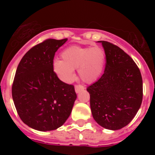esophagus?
Listing matches in <instances>:
<instances>
[{
	"label": "esophagus",
	"mask_w": 155,
	"mask_h": 155,
	"mask_svg": "<svg viewBox=\"0 0 155 155\" xmlns=\"http://www.w3.org/2000/svg\"><path fill=\"white\" fill-rule=\"evenodd\" d=\"M74 88H75V92H76L77 94L80 92L81 91H83V90L84 89V87H83V86H82V85H80V84H79V85H76V86H75Z\"/></svg>",
	"instance_id": "1"
}]
</instances>
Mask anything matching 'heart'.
I'll list each match as a JSON object with an SVG mask.
<instances>
[{"label":"heart","mask_w":155,"mask_h":155,"mask_svg":"<svg viewBox=\"0 0 155 155\" xmlns=\"http://www.w3.org/2000/svg\"><path fill=\"white\" fill-rule=\"evenodd\" d=\"M63 60L55 58L52 61L53 72L65 83H70L78 69L81 80L85 83L95 81L101 75L105 65V57L99 47H81L72 46L61 53Z\"/></svg>","instance_id":"b5f03b06"}]
</instances>
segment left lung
<instances>
[{"label": "left lung", "mask_w": 155, "mask_h": 155, "mask_svg": "<svg viewBox=\"0 0 155 155\" xmlns=\"http://www.w3.org/2000/svg\"><path fill=\"white\" fill-rule=\"evenodd\" d=\"M102 43L106 57L104 74L87 87L93 118L111 130L128 125L142 103L143 81L133 59L117 46L106 41Z\"/></svg>", "instance_id": "left-lung-1"}]
</instances>
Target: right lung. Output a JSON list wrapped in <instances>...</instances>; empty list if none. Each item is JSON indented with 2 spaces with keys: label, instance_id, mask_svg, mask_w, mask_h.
Wrapping results in <instances>:
<instances>
[{
  "label": "right lung",
  "instance_id": "1",
  "mask_svg": "<svg viewBox=\"0 0 155 155\" xmlns=\"http://www.w3.org/2000/svg\"><path fill=\"white\" fill-rule=\"evenodd\" d=\"M67 40L50 39L36 45L25 54L16 70L14 104L23 123L36 130L61 127L77 98L74 86L61 81L52 68L55 53Z\"/></svg>",
  "mask_w": 155,
  "mask_h": 155
}]
</instances>
